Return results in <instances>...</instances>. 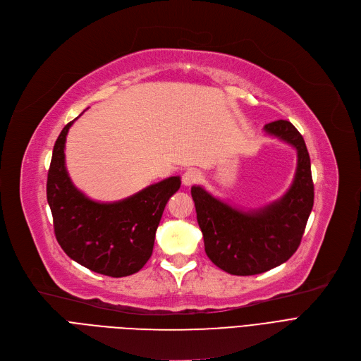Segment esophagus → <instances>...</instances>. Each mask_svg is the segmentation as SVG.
I'll return each instance as SVG.
<instances>
[{
  "instance_id": "1",
  "label": "esophagus",
  "mask_w": 361,
  "mask_h": 361,
  "mask_svg": "<svg viewBox=\"0 0 361 361\" xmlns=\"http://www.w3.org/2000/svg\"><path fill=\"white\" fill-rule=\"evenodd\" d=\"M199 180H200V173L196 169H187L181 178V181L185 187H190V185L196 184Z\"/></svg>"
}]
</instances>
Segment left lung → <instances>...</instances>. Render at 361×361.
I'll use <instances>...</instances> for the list:
<instances>
[{"label":"left lung","mask_w":361,"mask_h":361,"mask_svg":"<svg viewBox=\"0 0 361 361\" xmlns=\"http://www.w3.org/2000/svg\"><path fill=\"white\" fill-rule=\"evenodd\" d=\"M269 136L295 147L297 171L288 192L257 211H240L193 185L204 252L231 275H257L287 262L298 249L313 207L314 188L305 139L287 120L263 127Z\"/></svg>","instance_id":"8db88e82"}]
</instances>
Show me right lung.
<instances>
[{
	"instance_id": "1",
	"label": "right lung",
	"mask_w": 361,
	"mask_h": 361,
	"mask_svg": "<svg viewBox=\"0 0 361 361\" xmlns=\"http://www.w3.org/2000/svg\"><path fill=\"white\" fill-rule=\"evenodd\" d=\"M78 118L60 133L48 171L47 199L56 241L70 259L93 272L112 278L133 275L152 256L165 204L181 180L165 178L118 202L90 200L74 187L66 168V137Z\"/></svg>"
}]
</instances>
